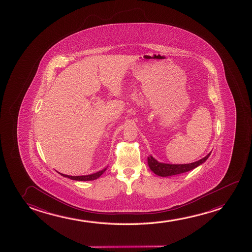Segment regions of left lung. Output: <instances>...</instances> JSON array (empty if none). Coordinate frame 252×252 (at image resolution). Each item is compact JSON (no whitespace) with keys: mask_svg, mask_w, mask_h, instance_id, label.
<instances>
[{"mask_svg":"<svg viewBox=\"0 0 252 252\" xmlns=\"http://www.w3.org/2000/svg\"><path fill=\"white\" fill-rule=\"evenodd\" d=\"M211 153L212 152H210L202 159L188 164L162 163V162H159L158 160H156L152 156H149L148 157V164H149L150 170L154 172L156 175H159L161 177H167V176H172V175H176V174H183V173L192 170L196 167H199V165L204 163L206 159H208Z\"/></svg>","mask_w":252,"mask_h":252,"instance_id":"obj_1","label":"left lung"}]
</instances>
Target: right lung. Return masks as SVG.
Here are the masks:
<instances>
[{
  "label": "right lung",
  "instance_id": "add662e5",
  "mask_svg": "<svg viewBox=\"0 0 252 252\" xmlns=\"http://www.w3.org/2000/svg\"><path fill=\"white\" fill-rule=\"evenodd\" d=\"M107 167L105 168H103L102 170L98 171V172H96V173H94V174H88V175H81V176H71V175H66V174H61V173H59V174L62 175V176H64V177L69 178V179H71V180H73V181H94V180H96L97 178H99L102 174L106 171Z\"/></svg>",
  "mask_w": 252,
  "mask_h": 252
}]
</instances>
